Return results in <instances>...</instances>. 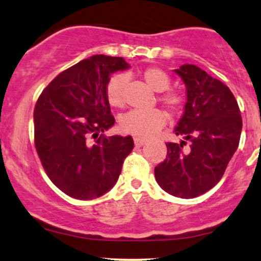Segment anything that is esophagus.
Here are the masks:
<instances>
[{"instance_id":"34e87169","label":"esophagus","mask_w":261,"mask_h":261,"mask_svg":"<svg viewBox=\"0 0 261 261\" xmlns=\"http://www.w3.org/2000/svg\"><path fill=\"white\" fill-rule=\"evenodd\" d=\"M134 142H135V146H136V147H141V146L145 145L146 140L140 139V137H134Z\"/></svg>"}]
</instances>
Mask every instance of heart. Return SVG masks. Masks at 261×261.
Listing matches in <instances>:
<instances>
[{
    "mask_svg": "<svg viewBox=\"0 0 261 261\" xmlns=\"http://www.w3.org/2000/svg\"><path fill=\"white\" fill-rule=\"evenodd\" d=\"M142 79L154 92H161L158 100L168 109L170 114H179L184 108V95L176 91H169V74L160 67H147L143 70ZM127 76L124 73L113 74L106 85V97L108 103L114 108H122L125 104V87ZM167 122V114L163 110H139L133 109L120 118V130L122 133L136 137H149L157 133Z\"/></svg>",
    "mask_w": 261,
    "mask_h": 261,
    "instance_id": "obj_1",
    "label": "heart"
}]
</instances>
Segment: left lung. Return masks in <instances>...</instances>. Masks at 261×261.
<instances>
[{
    "instance_id": "8db88e82",
    "label": "left lung",
    "mask_w": 261,
    "mask_h": 261,
    "mask_svg": "<svg viewBox=\"0 0 261 261\" xmlns=\"http://www.w3.org/2000/svg\"><path fill=\"white\" fill-rule=\"evenodd\" d=\"M175 72L187 86L185 112L175 127L185 141L166 143V160L155 167L154 176L170 195L193 199L223 176L239 145L242 116L234 95L221 81L195 65H182ZM187 140L191 145L185 149Z\"/></svg>"
}]
</instances>
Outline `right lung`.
<instances>
[{
    "mask_svg": "<svg viewBox=\"0 0 261 261\" xmlns=\"http://www.w3.org/2000/svg\"><path fill=\"white\" fill-rule=\"evenodd\" d=\"M124 58L94 55L62 71L39 95L34 143L49 179L66 195L92 200L114 187L131 136H104L115 119L106 97L109 74L127 68Z\"/></svg>",
    "mask_w": 261,
    "mask_h": 261,
    "instance_id": "add662e5",
    "label": "right lung"
}]
</instances>
